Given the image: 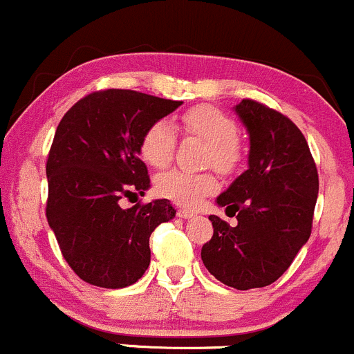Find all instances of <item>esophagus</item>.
<instances>
[{
  "label": "esophagus",
  "mask_w": 354,
  "mask_h": 354,
  "mask_svg": "<svg viewBox=\"0 0 354 354\" xmlns=\"http://www.w3.org/2000/svg\"><path fill=\"white\" fill-rule=\"evenodd\" d=\"M177 215L180 216V218H192V216H194L196 213L192 212V209H189V208H178L177 209Z\"/></svg>",
  "instance_id": "34e87169"
}]
</instances>
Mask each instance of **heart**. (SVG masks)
<instances>
[{
  "mask_svg": "<svg viewBox=\"0 0 354 354\" xmlns=\"http://www.w3.org/2000/svg\"><path fill=\"white\" fill-rule=\"evenodd\" d=\"M182 131L208 145L209 165L220 172H232L241 160L237 127L232 118L213 106H196L178 118ZM176 149V131L167 120H158L146 129L141 139V155L146 163L163 169L172 162ZM218 182L212 174H187L169 170L156 177L155 189L162 198L182 206H196L203 198L213 194Z\"/></svg>",
  "mask_w": 354,
  "mask_h": 354,
  "instance_id": "1",
  "label": "heart"
}]
</instances>
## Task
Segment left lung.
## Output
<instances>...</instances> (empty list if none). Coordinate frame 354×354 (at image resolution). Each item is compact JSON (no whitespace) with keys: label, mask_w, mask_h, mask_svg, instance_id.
Returning a JSON list of instances; mask_svg holds the SVG:
<instances>
[{"label":"left lung","mask_w":354,"mask_h":354,"mask_svg":"<svg viewBox=\"0 0 354 354\" xmlns=\"http://www.w3.org/2000/svg\"><path fill=\"white\" fill-rule=\"evenodd\" d=\"M250 136L248 170L216 205L236 215L230 227L209 215L213 237L201 250L209 274L239 291L265 288L292 263L311 234L318 174L299 129L253 100L234 106Z\"/></svg>","instance_id":"left-lung-1"}]
</instances>
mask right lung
<instances>
[{"label": "right lung", "mask_w": 354, "mask_h": 354, "mask_svg": "<svg viewBox=\"0 0 354 354\" xmlns=\"http://www.w3.org/2000/svg\"><path fill=\"white\" fill-rule=\"evenodd\" d=\"M180 104L108 89L77 101L58 124L46 163V216L63 258L87 284L127 288L148 270L149 236L176 208L169 199L131 208L120 201L149 189L141 139Z\"/></svg>", "instance_id": "1"}]
</instances>
